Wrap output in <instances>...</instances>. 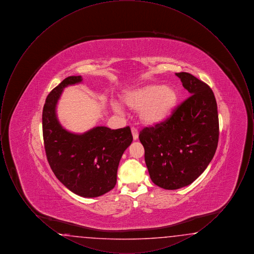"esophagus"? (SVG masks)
<instances>
[{
    "label": "esophagus",
    "mask_w": 254,
    "mask_h": 254,
    "mask_svg": "<svg viewBox=\"0 0 254 254\" xmlns=\"http://www.w3.org/2000/svg\"><path fill=\"white\" fill-rule=\"evenodd\" d=\"M131 133H132V137L133 140L134 141H136L137 139H138V137H139V133H138V130H137V128H135V127H131Z\"/></svg>",
    "instance_id": "obj_1"
}]
</instances>
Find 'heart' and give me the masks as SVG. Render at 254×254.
I'll return each mask as SVG.
<instances>
[{
  "instance_id": "heart-1",
  "label": "heart",
  "mask_w": 254,
  "mask_h": 254,
  "mask_svg": "<svg viewBox=\"0 0 254 254\" xmlns=\"http://www.w3.org/2000/svg\"><path fill=\"white\" fill-rule=\"evenodd\" d=\"M122 101L126 107L138 111L140 121L146 126H156L168 120L176 109L179 94L173 87L160 84L136 86L123 92ZM113 109L122 112L121 105L113 103Z\"/></svg>"
}]
</instances>
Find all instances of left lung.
<instances>
[{"instance_id": "obj_1", "label": "left lung", "mask_w": 254, "mask_h": 254, "mask_svg": "<svg viewBox=\"0 0 254 254\" xmlns=\"http://www.w3.org/2000/svg\"><path fill=\"white\" fill-rule=\"evenodd\" d=\"M190 93L172 115L139 135L151 181L165 190L190 185L207 168L219 139L217 104L211 88L193 75L175 73Z\"/></svg>"}]
</instances>
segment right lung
Segmentation results:
<instances>
[{"label": "right lung", "instance_id": "1", "mask_svg": "<svg viewBox=\"0 0 254 254\" xmlns=\"http://www.w3.org/2000/svg\"><path fill=\"white\" fill-rule=\"evenodd\" d=\"M82 82V76H69L49 93L43 109V135L49 166L58 180L73 193L94 198L115 187L122 155L133 138L129 127H95L81 134L63 127L58 101L66 86Z\"/></svg>", "mask_w": 254, "mask_h": 254}]
</instances>
